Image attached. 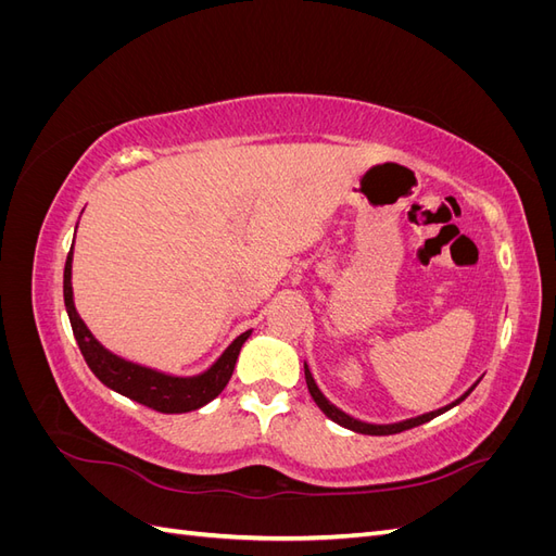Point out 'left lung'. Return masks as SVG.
Wrapping results in <instances>:
<instances>
[{"label":"left lung","instance_id":"8db88e82","mask_svg":"<svg viewBox=\"0 0 556 556\" xmlns=\"http://www.w3.org/2000/svg\"><path fill=\"white\" fill-rule=\"evenodd\" d=\"M304 374H306V384H308V392H311V396H313V401L317 403L319 406V410H323L329 419H333L336 425H341V427H345V429H350V431H357V433H368V435H390V433H401V431H406V429H413V427H419V425H425V422H431L433 417H439V415H443L445 410H450V408H454L457 406V403H462L470 392L476 390V384L480 382H476L473 387H470L468 392H464L457 401H452L450 406H443V408H439V410H431V413H425V415H417V417H410V419H403V422H394V425H368V422H362V419H355V417H350L348 413H343L341 408H336L333 403L319 392V387L315 384V380H313V374H311V368H308V364H304Z\"/></svg>","mask_w":556,"mask_h":556}]
</instances>
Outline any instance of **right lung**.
Returning <instances> with one entry per match:
<instances>
[{"mask_svg": "<svg viewBox=\"0 0 556 556\" xmlns=\"http://www.w3.org/2000/svg\"><path fill=\"white\" fill-rule=\"evenodd\" d=\"M72 257H74V250H70L64 264V306H66V313H70V323L83 357H86L90 371L99 380H102L106 387H111L113 392L123 394L131 401H139L143 406L153 408L157 413L197 410L201 406H206L208 401H213L225 390L250 331H243L239 339L223 352L220 359L208 368V371L190 376V378L166 376L162 371H155V368L127 362L123 357L113 355V352H109L102 343H99L92 336V331L86 327V323L80 319V315L76 313L74 290H72Z\"/></svg>", "mask_w": 556, "mask_h": 556, "instance_id": "1", "label": "right lung"}]
</instances>
